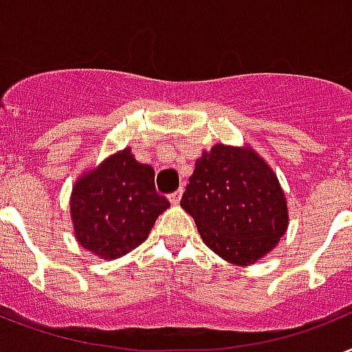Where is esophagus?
Listing matches in <instances>:
<instances>
[{"mask_svg": "<svg viewBox=\"0 0 352 352\" xmlns=\"http://www.w3.org/2000/svg\"><path fill=\"white\" fill-rule=\"evenodd\" d=\"M182 195H184V192H182V189L176 190V192H173V195L168 196V200H170V204H173V206H178L179 200H182Z\"/></svg>", "mask_w": 352, "mask_h": 352, "instance_id": "1", "label": "esophagus"}]
</instances>
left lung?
Returning a JSON list of instances; mask_svg holds the SVG:
<instances>
[{
    "mask_svg": "<svg viewBox=\"0 0 352 352\" xmlns=\"http://www.w3.org/2000/svg\"><path fill=\"white\" fill-rule=\"evenodd\" d=\"M182 207L206 246L239 266L272 252L288 228L287 195L274 168L250 145L217 143L201 152Z\"/></svg>",
    "mask_w": 352,
    "mask_h": 352,
    "instance_id": "1",
    "label": "left lung"
}]
</instances>
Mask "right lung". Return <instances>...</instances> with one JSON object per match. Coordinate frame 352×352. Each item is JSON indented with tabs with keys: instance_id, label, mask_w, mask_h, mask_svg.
Segmentation results:
<instances>
[{
	"instance_id": "obj_1",
	"label": "right lung",
	"mask_w": 352,
	"mask_h": 352,
	"mask_svg": "<svg viewBox=\"0 0 352 352\" xmlns=\"http://www.w3.org/2000/svg\"><path fill=\"white\" fill-rule=\"evenodd\" d=\"M168 206L156 192L154 168L126 146L77 178L69 198L73 235L84 250L113 261L145 242Z\"/></svg>"
}]
</instances>
